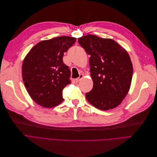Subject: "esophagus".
I'll return each mask as SVG.
<instances>
[{"label":"esophagus","mask_w":157,"mask_h":157,"mask_svg":"<svg viewBox=\"0 0 157 157\" xmlns=\"http://www.w3.org/2000/svg\"><path fill=\"white\" fill-rule=\"evenodd\" d=\"M83 75L82 74H80V76H79V77L78 78H76V80H75V81L77 82H78L82 79V78H83Z\"/></svg>","instance_id":"esophagus-1"}]
</instances>
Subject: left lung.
<instances>
[{"label": "left lung", "mask_w": 157, "mask_h": 157, "mask_svg": "<svg viewBox=\"0 0 157 157\" xmlns=\"http://www.w3.org/2000/svg\"><path fill=\"white\" fill-rule=\"evenodd\" d=\"M78 43L90 55L89 66L93 87L86 94L94 107L107 110L121 104L128 94L133 75V65L126 50L114 40L87 34Z\"/></svg>", "instance_id": "obj_1"}]
</instances>
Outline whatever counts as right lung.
Here are the masks:
<instances>
[{"mask_svg": "<svg viewBox=\"0 0 157 157\" xmlns=\"http://www.w3.org/2000/svg\"><path fill=\"white\" fill-rule=\"evenodd\" d=\"M76 39L63 36L41 41L24 58L22 78L29 96L38 105L52 108L64 100L63 90L71 83V71L63 57Z\"/></svg>", "mask_w": 157, "mask_h": 157, "instance_id": "1", "label": "right lung"}]
</instances>
